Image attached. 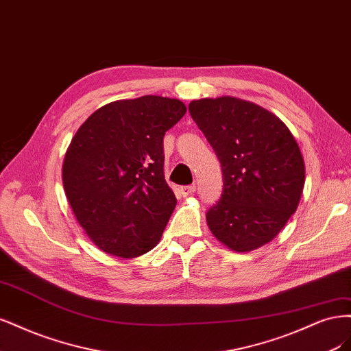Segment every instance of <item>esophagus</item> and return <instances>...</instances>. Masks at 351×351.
Here are the masks:
<instances>
[{
    "label": "esophagus",
    "mask_w": 351,
    "mask_h": 351,
    "mask_svg": "<svg viewBox=\"0 0 351 351\" xmlns=\"http://www.w3.org/2000/svg\"><path fill=\"white\" fill-rule=\"evenodd\" d=\"M180 195L182 197H189L195 192V185H185V186H180Z\"/></svg>",
    "instance_id": "obj_1"
}]
</instances>
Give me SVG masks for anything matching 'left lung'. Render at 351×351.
I'll return each instance as SVG.
<instances>
[{
	"instance_id": "1",
	"label": "left lung",
	"mask_w": 351,
	"mask_h": 351,
	"mask_svg": "<svg viewBox=\"0 0 351 351\" xmlns=\"http://www.w3.org/2000/svg\"><path fill=\"white\" fill-rule=\"evenodd\" d=\"M188 109L223 172L221 197L206 214L208 228L232 251L256 250L298 208L304 185L299 145L276 115L251 101L199 99Z\"/></svg>"
}]
</instances>
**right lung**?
Segmentation results:
<instances>
[{"label": "right lung", "mask_w": 351, "mask_h": 351, "mask_svg": "<svg viewBox=\"0 0 351 351\" xmlns=\"http://www.w3.org/2000/svg\"><path fill=\"white\" fill-rule=\"evenodd\" d=\"M180 100L112 101L80 127L62 166L65 195L101 251L140 256L156 246L176 206L163 175V137L185 115Z\"/></svg>", "instance_id": "right-lung-1"}]
</instances>
